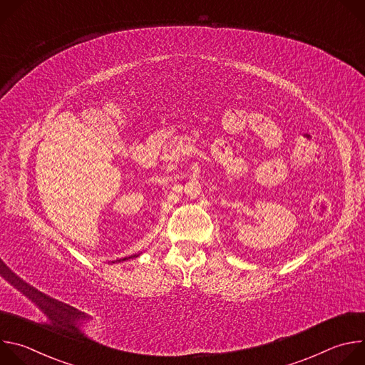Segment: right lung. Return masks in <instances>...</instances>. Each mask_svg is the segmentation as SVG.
Masks as SVG:
<instances>
[{"mask_svg": "<svg viewBox=\"0 0 365 365\" xmlns=\"http://www.w3.org/2000/svg\"><path fill=\"white\" fill-rule=\"evenodd\" d=\"M124 259H127V258H123V262H124ZM117 262H121V259H117Z\"/></svg>", "mask_w": 365, "mask_h": 365, "instance_id": "right-lung-1", "label": "right lung"}]
</instances>
